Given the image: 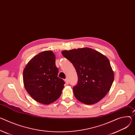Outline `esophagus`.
I'll list each match as a JSON object with an SVG mask.
<instances>
[{
	"mask_svg": "<svg viewBox=\"0 0 135 135\" xmlns=\"http://www.w3.org/2000/svg\"><path fill=\"white\" fill-rule=\"evenodd\" d=\"M65 83H66L67 84H68V83H69V82H68V79H65Z\"/></svg>",
	"mask_w": 135,
	"mask_h": 135,
	"instance_id": "34e87169",
	"label": "esophagus"
}]
</instances>
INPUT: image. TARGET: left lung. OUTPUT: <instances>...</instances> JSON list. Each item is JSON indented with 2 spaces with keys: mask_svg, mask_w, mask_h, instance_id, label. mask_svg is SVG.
Listing matches in <instances>:
<instances>
[{
  "mask_svg": "<svg viewBox=\"0 0 135 135\" xmlns=\"http://www.w3.org/2000/svg\"><path fill=\"white\" fill-rule=\"evenodd\" d=\"M61 53L76 69L78 82L73 87V91L77 100L89 105L102 100L110 90L114 79L108 59L87 47L64 51Z\"/></svg>",
  "mask_w": 135,
  "mask_h": 135,
  "instance_id": "8db88e82",
  "label": "left lung"
}]
</instances>
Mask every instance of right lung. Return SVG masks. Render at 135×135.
I'll return each mask as SVG.
<instances>
[{
	"mask_svg": "<svg viewBox=\"0 0 135 135\" xmlns=\"http://www.w3.org/2000/svg\"><path fill=\"white\" fill-rule=\"evenodd\" d=\"M55 56L51 51H46L33 57L23 71L24 86L34 100L50 104L60 97L65 81L57 76Z\"/></svg>",
	"mask_w": 135,
	"mask_h": 135,
	"instance_id": "right-lung-1",
	"label": "right lung"
}]
</instances>
